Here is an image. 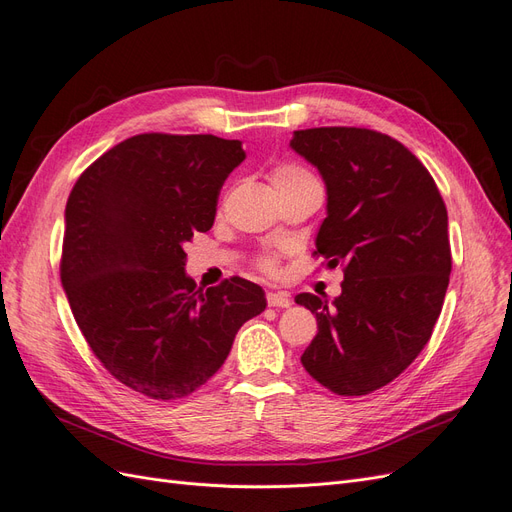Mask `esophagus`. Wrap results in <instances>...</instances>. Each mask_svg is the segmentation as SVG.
<instances>
[{"instance_id":"34e87169","label":"esophagus","mask_w":512,"mask_h":512,"mask_svg":"<svg viewBox=\"0 0 512 512\" xmlns=\"http://www.w3.org/2000/svg\"><path fill=\"white\" fill-rule=\"evenodd\" d=\"M267 303L269 307H288L290 305V297L286 292H269L267 294Z\"/></svg>"}]
</instances>
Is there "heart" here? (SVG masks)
<instances>
[{
    "label": "heart",
    "mask_w": 512,
    "mask_h": 512,
    "mask_svg": "<svg viewBox=\"0 0 512 512\" xmlns=\"http://www.w3.org/2000/svg\"><path fill=\"white\" fill-rule=\"evenodd\" d=\"M269 179L273 183V188H282V185H290V183H299V181H307L314 179L312 175L307 173L305 168L297 166V164H277L271 168ZM258 267L267 273H275L277 271V258L273 254L262 256L258 260Z\"/></svg>",
    "instance_id": "b5f03b06"
}]
</instances>
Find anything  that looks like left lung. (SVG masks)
<instances>
[{"label":"left lung","instance_id":"8db88e82","mask_svg":"<svg viewBox=\"0 0 512 512\" xmlns=\"http://www.w3.org/2000/svg\"><path fill=\"white\" fill-rule=\"evenodd\" d=\"M290 147L327 183L314 256L344 267L333 303L294 299L318 320L301 363L337 395L374 393L421 354L442 312L453 269L446 205L423 162L389 134L309 128Z\"/></svg>","mask_w":512,"mask_h":512}]
</instances>
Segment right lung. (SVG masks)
Masks as SVG:
<instances>
[{
	"label": "right lung",
	"instance_id": "add662e5",
	"mask_svg": "<svg viewBox=\"0 0 512 512\" xmlns=\"http://www.w3.org/2000/svg\"><path fill=\"white\" fill-rule=\"evenodd\" d=\"M239 141L147 132L108 149L76 179L59 275L104 369L149 399L188 397L218 371L265 290L243 277L196 288L185 243L213 226Z\"/></svg>",
	"mask_w": 512,
	"mask_h": 512
}]
</instances>
